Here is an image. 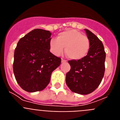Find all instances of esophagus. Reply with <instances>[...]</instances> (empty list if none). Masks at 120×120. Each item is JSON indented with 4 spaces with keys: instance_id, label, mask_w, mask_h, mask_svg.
<instances>
[{
    "instance_id": "34e87169",
    "label": "esophagus",
    "mask_w": 120,
    "mask_h": 120,
    "mask_svg": "<svg viewBox=\"0 0 120 120\" xmlns=\"http://www.w3.org/2000/svg\"><path fill=\"white\" fill-rule=\"evenodd\" d=\"M61 62H62V63H64V62H67V61H66V60H65V59H61Z\"/></svg>"
}]
</instances>
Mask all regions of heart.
Wrapping results in <instances>:
<instances>
[{
  "mask_svg": "<svg viewBox=\"0 0 120 120\" xmlns=\"http://www.w3.org/2000/svg\"><path fill=\"white\" fill-rule=\"evenodd\" d=\"M51 52L56 56L61 55L65 47L68 57L73 60H80L88 53L90 41L87 37L74 29L64 31L58 35L56 38L50 40Z\"/></svg>",
  "mask_w": 120,
  "mask_h": 120,
  "instance_id": "heart-1",
  "label": "heart"
}]
</instances>
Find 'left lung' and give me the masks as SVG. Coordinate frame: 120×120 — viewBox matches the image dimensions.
I'll return each mask as SVG.
<instances>
[{
	"instance_id": "1",
	"label": "left lung",
	"mask_w": 120,
	"mask_h": 120,
	"mask_svg": "<svg viewBox=\"0 0 120 120\" xmlns=\"http://www.w3.org/2000/svg\"><path fill=\"white\" fill-rule=\"evenodd\" d=\"M90 41L87 55L80 60H71L66 83L73 93L86 95L93 93L101 83L105 70L106 53L101 41L88 29H85Z\"/></svg>"
}]
</instances>
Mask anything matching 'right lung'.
Wrapping results in <instances>:
<instances>
[{
  "mask_svg": "<svg viewBox=\"0 0 120 120\" xmlns=\"http://www.w3.org/2000/svg\"><path fill=\"white\" fill-rule=\"evenodd\" d=\"M52 34L35 29L20 38L14 51L13 71L18 84L29 93L44 90L61 59L50 52Z\"/></svg>",
  "mask_w": 120,
  "mask_h": 120,
  "instance_id": "obj_1",
  "label": "right lung"
}]
</instances>
